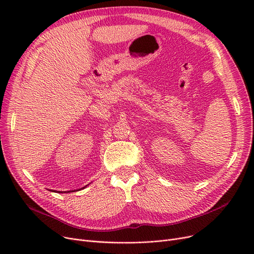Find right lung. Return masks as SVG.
I'll list each match as a JSON object with an SVG mask.
<instances>
[{"label": "right lung", "instance_id": "1", "mask_svg": "<svg viewBox=\"0 0 254 254\" xmlns=\"http://www.w3.org/2000/svg\"><path fill=\"white\" fill-rule=\"evenodd\" d=\"M55 191H56V190H55ZM59 192H60V191H59ZM62 192H63V191H62ZM64 192H66V191H64Z\"/></svg>", "mask_w": 254, "mask_h": 254}]
</instances>
